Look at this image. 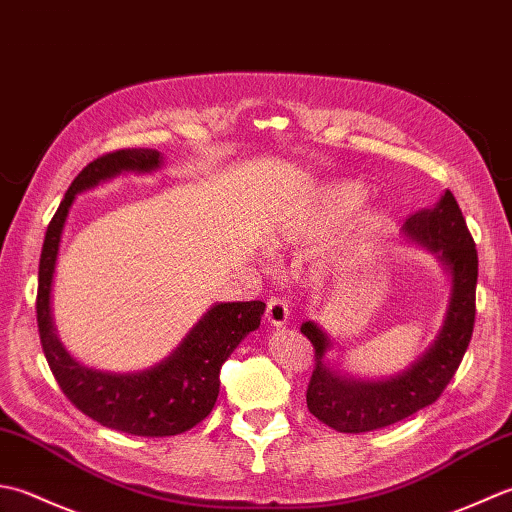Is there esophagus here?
I'll use <instances>...</instances> for the list:
<instances>
[{
	"label": "esophagus",
	"mask_w": 512,
	"mask_h": 512,
	"mask_svg": "<svg viewBox=\"0 0 512 512\" xmlns=\"http://www.w3.org/2000/svg\"><path fill=\"white\" fill-rule=\"evenodd\" d=\"M265 318H267L269 325H274V327L287 325V320H289V305H287V300L278 298V296L269 298V300H267Z\"/></svg>",
	"instance_id": "esophagus-1"
}]
</instances>
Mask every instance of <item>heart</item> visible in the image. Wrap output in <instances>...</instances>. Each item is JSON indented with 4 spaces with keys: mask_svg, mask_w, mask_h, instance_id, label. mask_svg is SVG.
Wrapping results in <instances>:
<instances>
[{
    "mask_svg": "<svg viewBox=\"0 0 512 512\" xmlns=\"http://www.w3.org/2000/svg\"><path fill=\"white\" fill-rule=\"evenodd\" d=\"M364 198H367V192H364L362 185L356 183H340L336 187H331V192L327 194V203H325V214H327V221H340V218L349 216L353 210H358V207L364 203ZM291 232H280V238H276L274 245H280L289 238Z\"/></svg>",
    "mask_w": 512,
    "mask_h": 512,
    "instance_id": "heart-1",
    "label": "heart"
}]
</instances>
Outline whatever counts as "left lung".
Here are the masks:
<instances>
[{
    "label": "left lung",
    "mask_w": 512,
    "mask_h": 512,
    "mask_svg": "<svg viewBox=\"0 0 512 512\" xmlns=\"http://www.w3.org/2000/svg\"><path fill=\"white\" fill-rule=\"evenodd\" d=\"M404 236L424 245L451 271L453 289L435 342L409 369L389 380H353L325 364L331 340L316 322L300 331L314 344L316 367L307 387V409L340 433H367L395 424L440 398L468 349L475 325L477 249L451 190L433 210L413 214Z\"/></svg>",
    "instance_id": "left-lung-1"
}]
</instances>
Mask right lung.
Segmentation results:
<instances>
[{"instance_id":"add662e5","label":"right lung","mask_w":512,"mask_h":512,"mask_svg":"<svg viewBox=\"0 0 512 512\" xmlns=\"http://www.w3.org/2000/svg\"><path fill=\"white\" fill-rule=\"evenodd\" d=\"M161 168V154L150 148H125L99 156L70 183L64 201L46 229L39 258L37 325L48 367L66 398L108 429L165 437L190 431L212 413L218 398V373L223 362L249 331H256L265 302H221L196 322L170 358L137 373H106L88 369L70 358L52 325L50 291L61 234L75 196L121 172H152Z\"/></svg>"}]
</instances>
